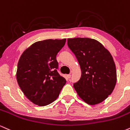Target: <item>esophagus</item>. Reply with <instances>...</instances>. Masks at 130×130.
<instances>
[{
    "mask_svg": "<svg viewBox=\"0 0 130 130\" xmlns=\"http://www.w3.org/2000/svg\"><path fill=\"white\" fill-rule=\"evenodd\" d=\"M67 77H68V78H70L71 77V74H68V75H67Z\"/></svg>",
    "mask_w": 130,
    "mask_h": 130,
    "instance_id": "1",
    "label": "esophagus"
}]
</instances>
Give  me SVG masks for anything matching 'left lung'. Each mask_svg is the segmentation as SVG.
Returning a JSON list of instances; mask_svg holds the SVG:
<instances>
[{
  "label": "left lung",
  "instance_id": "obj_1",
  "mask_svg": "<svg viewBox=\"0 0 130 130\" xmlns=\"http://www.w3.org/2000/svg\"><path fill=\"white\" fill-rule=\"evenodd\" d=\"M68 45L80 64L82 76L74 88L88 104L101 103L110 95L117 81L113 58L98 41L88 38L68 39Z\"/></svg>",
  "mask_w": 130,
  "mask_h": 130
}]
</instances>
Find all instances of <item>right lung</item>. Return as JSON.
I'll use <instances>...</instances> for the list:
<instances>
[{
	"instance_id": "add662e5",
	"label": "right lung",
	"mask_w": 130,
	"mask_h": 130,
	"mask_svg": "<svg viewBox=\"0 0 130 130\" xmlns=\"http://www.w3.org/2000/svg\"><path fill=\"white\" fill-rule=\"evenodd\" d=\"M66 39L35 42L20 57L16 78L27 98L38 106L50 104L58 97L66 80L57 71L56 56Z\"/></svg>"
}]
</instances>
